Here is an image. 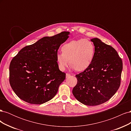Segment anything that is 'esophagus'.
<instances>
[{"label":"esophagus","instance_id":"34e87169","mask_svg":"<svg viewBox=\"0 0 131 131\" xmlns=\"http://www.w3.org/2000/svg\"><path fill=\"white\" fill-rule=\"evenodd\" d=\"M70 76V74H69V73H67L66 74V78H68V77H69Z\"/></svg>","mask_w":131,"mask_h":131}]
</instances>
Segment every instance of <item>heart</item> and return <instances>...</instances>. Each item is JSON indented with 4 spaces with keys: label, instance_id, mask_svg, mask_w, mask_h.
I'll return each mask as SVG.
<instances>
[{
    "label": "heart",
    "instance_id": "heart-1",
    "mask_svg": "<svg viewBox=\"0 0 131 131\" xmlns=\"http://www.w3.org/2000/svg\"><path fill=\"white\" fill-rule=\"evenodd\" d=\"M62 52H58L56 60L59 69L63 71L68 66L78 72L88 69L92 64L95 54L93 43L86 39L73 40L62 47Z\"/></svg>",
    "mask_w": 131,
    "mask_h": 131
}]
</instances>
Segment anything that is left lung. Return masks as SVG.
Wrapping results in <instances>:
<instances>
[{
	"label": "left lung",
	"instance_id": "obj_1",
	"mask_svg": "<svg viewBox=\"0 0 131 131\" xmlns=\"http://www.w3.org/2000/svg\"><path fill=\"white\" fill-rule=\"evenodd\" d=\"M95 47L92 64L76 75L78 82L73 89L77 100L86 105L104 103L115 94L121 84L122 61L112 46L100 39L91 40Z\"/></svg>",
	"mask_w": 131,
	"mask_h": 131
}]
</instances>
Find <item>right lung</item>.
<instances>
[{
	"label": "right lung",
	"mask_w": 131,
	"mask_h": 131,
	"mask_svg": "<svg viewBox=\"0 0 131 131\" xmlns=\"http://www.w3.org/2000/svg\"><path fill=\"white\" fill-rule=\"evenodd\" d=\"M69 31L45 37L23 47L12 59L9 81L17 96L28 103L41 104L52 99L66 79L58 67L56 54Z\"/></svg>",
	"instance_id": "right-lung-1"
}]
</instances>
